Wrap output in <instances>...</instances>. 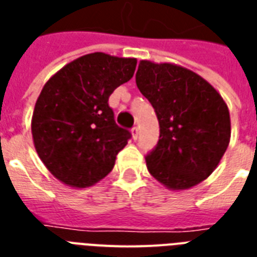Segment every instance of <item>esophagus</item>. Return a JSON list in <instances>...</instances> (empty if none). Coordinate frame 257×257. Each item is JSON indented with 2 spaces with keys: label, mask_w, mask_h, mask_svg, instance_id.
Wrapping results in <instances>:
<instances>
[{
  "label": "esophagus",
  "mask_w": 257,
  "mask_h": 257,
  "mask_svg": "<svg viewBox=\"0 0 257 257\" xmlns=\"http://www.w3.org/2000/svg\"><path fill=\"white\" fill-rule=\"evenodd\" d=\"M132 136L133 140H137V137H139V128L137 126H133L132 128Z\"/></svg>",
  "instance_id": "obj_1"
}]
</instances>
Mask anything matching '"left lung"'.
<instances>
[{
    "label": "left lung",
    "instance_id": "obj_1",
    "mask_svg": "<svg viewBox=\"0 0 257 257\" xmlns=\"http://www.w3.org/2000/svg\"><path fill=\"white\" fill-rule=\"evenodd\" d=\"M136 84L160 125L157 145L145 157L149 173L169 189H188L215 171L231 139L223 97L195 72L143 60Z\"/></svg>",
    "mask_w": 257,
    "mask_h": 257
}]
</instances>
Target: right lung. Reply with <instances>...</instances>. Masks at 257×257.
Segmentation results:
<instances>
[{
  "label": "right lung",
  "mask_w": 257,
  "mask_h": 257,
  "mask_svg": "<svg viewBox=\"0 0 257 257\" xmlns=\"http://www.w3.org/2000/svg\"><path fill=\"white\" fill-rule=\"evenodd\" d=\"M136 64V58L96 52L69 62L44 85L32 135L38 156L56 179L85 188L112 171L131 132L116 124L108 100L133 77Z\"/></svg>",
  "instance_id": "obj_1"
}]
</instances>
